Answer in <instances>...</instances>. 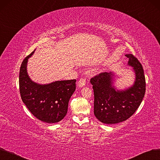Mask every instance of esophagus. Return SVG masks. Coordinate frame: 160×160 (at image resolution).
<instances>
[{"label":"esophagus","mask_w":160,"mask_h":160,"mask_svg":"<svg viewBox=\"0 0 160 160\" xmlns=\"http://www.w3.org/2000/svg\"><path fill=\"white\" fill-rule=\"evenodd\" d=\"M86 85V79L85 78H81L78 81V86L79 87H82Z\"/></svg>","instance_id":"obj_1"}]
</instances>
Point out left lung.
<instances>
[{
	"label": "left lung",
	"mask_w": 160,
	"mask_h": 160,
	"mask_svg": "<svg viewBox=\"0 0 160 160\" xmlns=\"http://www.w3.org/2000/svg\"><path fill=\"white\" fill-rule=\"evenodd\" d=\"M133 68L136 79L133 86L124 91L112 87V74L100 73L91 79L94 91V113L100 121L115 124L128 119L141 104L146 92V79L141 63L131 54L125 55Z\"/></svg>",
	"instance_id": "obj_1"
}]
</instances>
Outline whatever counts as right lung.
Wrapping results in <instances>:
<instances>
[{
	"label": "right lung",
	"mask_w": 160,
	"mask_h": 160,
	"mask_svg": "<svg viewBox=\"0 0 160 160\" xmlns=\"http://www.w3.org/2000/svg\"><path fill=\"white\" fill-rule=\"evenodd\" d=\"M22 63L19 75L21 98L33 116L46 123H57L66 116L69 98L75 91L76 80L58 81L48 85H39L32 81L27 73L28 58Z\"/></svg>",
	"instance_id": "1"
}]
</instances>
